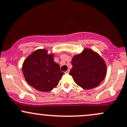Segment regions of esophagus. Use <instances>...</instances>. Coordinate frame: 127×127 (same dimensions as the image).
Instances as JSON below:
<instances>
[{
    "label": "esophagus",
    "mask_w": 127,
    "mask_h": 127,
    "mask_svg": "<svg viewBox=\"0 0 127 127\" xmlns=\"http://www.w3.org/2000/svg\"><path fill=\"white\" fill-rule=\"evenodd\" d=\"M69 73H70V70H68L67 71H65V74H68Z\"/></svg>",
    "instance_id": "1"
}]
</instances>
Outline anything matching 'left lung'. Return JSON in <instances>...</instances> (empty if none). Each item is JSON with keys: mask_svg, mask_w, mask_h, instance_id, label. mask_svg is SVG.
<instances>
[{"mask_svg": "<svg viewBox=\"0 0 127 127\" xmlns=\"http://www.w3.org/2000/svg\"><path fill=\"white\" fill-rule=\"evenodd\" d=\"M70 75L79 86L84 89L97 87L104 79L106 66L103 59L94 51L85 49L73 57Z\"/></svg>", "mask_w": 127, "mask_h": 127, "instance_id": "8db88e82", "label": "left lung"}]
</instances>
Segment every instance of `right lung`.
I'll return each instance as SVG.
<instances>
[{
  "label": "right lung",
  "instance_id": "obj_1",
  "mask_svg": "<svg viewBox=\"0 0 127 127\" xmlns=\"http://www.w3.org/2000/svg\"><path fill=\"white\" fill-rule=\"evenodd\" d=\"M23 72L27 83L41 92L52 91L64 75L53 54L46 49H38L24 61Z\"/></svg>",
  "mask_w": 127,
  "mask_h": 127
}]
</instances>
